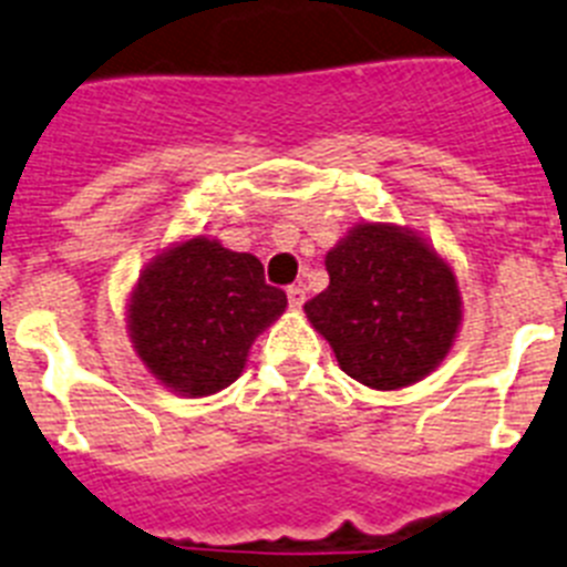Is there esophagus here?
<instances>
[{
    "instance_id": "esophagus-1",
    "label": "esophagus",
    "mask_w": 567,
    "mask_h": 567,
    "mask_svg": "<svg viewBox=\"0 0 567 567\" xmlns=\"http://www.w3.org/2000/svg\"><path fill=\"white\" fill-rule=\"evenodd\" d=\"M287 298H289V307H303V300H307V292H303V287H289L287 289Z\"/></svg>"
}]
</instances>
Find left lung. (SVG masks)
<instances>
[{"mask_svg":"<svg viewBox=\"0 0 567 567\" xmlns=\"http://www.w3.org/2000/svg\"><path fill=\"white\" fill-rule=\"evenodd\" d=\"M327 269L329 287L303 309L349 378L389 392L437 369L463 312L457 278L432 247L392 224H358Z\"/></svg>","mask_w":567,"mask_h":567,"instance_id":"left-lung-1","label":"left lung"}]
</instances>
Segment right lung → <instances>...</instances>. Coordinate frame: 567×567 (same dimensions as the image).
<instances>
[{
	"label": "right lung",
	"instance_id": "right-lung-1",
	"mask_svg": "<svg viewBox=\"0 0 567 567\" xmlns=\"http://www.w3.org/2000/svg\"><path fill=\"white\" fill-rule=\"evenodd\" d=\"M287 309L260 260L204 235L153 258L133 289L130 338L150 374L187 398L221 392L244 372L249 346Z\"/></svg>",
	"mask_w": 567,
	"mask_h": 567
}]
</instances>
